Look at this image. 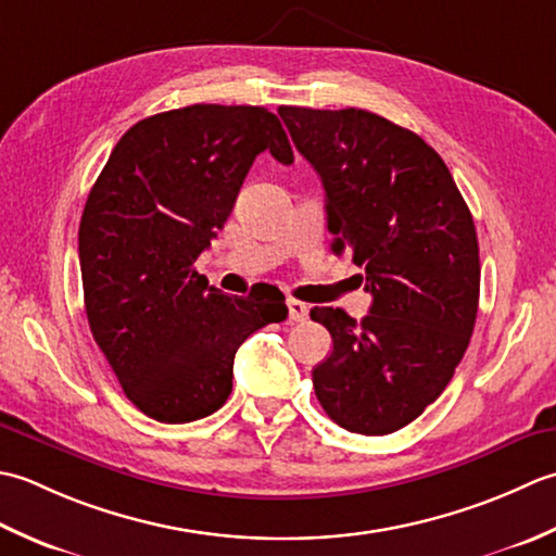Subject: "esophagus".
Here are the masks:
<instances>
[{"mask_svg": "<svg viewBox=\"0 0 556 556\" xmlns=\"http://www.w3.org/2000/svg\"><path fill=\"white\" fill-rule=\"evenodd\" d=\"M288 314H290L292 321H307L309 307L300 300H288Z\"/></svg>", "mask_w": 556, "mask_h": 556, "instance_id": "1", "label": "esophagus"}]
</instances>
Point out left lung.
Segmentation results:
<instances>
[{"mask_svg":"<svg viewBox=\"0 0 556 556\" xmlns=\"http://www.w3.org/2000/svg\"><path fill=\"white\" fill-rule=\"evenodd\" d=\"M278 115L321 177L331 252L353 254L371 292L359 324L312 309L333 338L312 371L316 399L348 432L391 434L439 399L468 350L480 300L470 208L410 129L357 108L286 105Z\"/></svg>","mask_w":556,"mask_h":556,"instance_id":"8db88e82","label":"left lung"}]
</instances>
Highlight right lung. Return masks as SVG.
<instances>
[{
  "instance_id": "1",
  "label": "right lung",
  "mask_w": 556,
  "mask_h": 556,
  "mask_svg": "<svg viewBox=\"0 0 556 556\" xmlns=\"http://www.w3.org/2000/svg\"><path fill=\"white\" fill-rule=\"evenodd\" d=\"M264 151L294 161L266 108L169 110L122 136L88 194L78 262L90 333L127 399L157 422L218 410L237 348L288 316L278 288L258 282L235 298L194 268Z\"/></svg>"
}]
</instances>
